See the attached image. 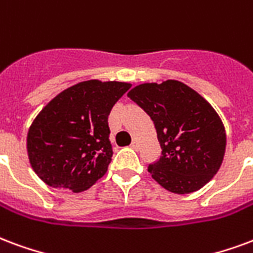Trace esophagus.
<instances>
[{"mask_svg":"<svg viewBox=\"0 0 253 253\" xmlns=\"http://www.w3.org/2000/svg\"><path fill=\"white\" fill-rule=\"evenodd\" d=\"M131 149H134V150H139V143L136 141H134L131 143Z\"/></svg>","mask_w":253,"mask_h":253,"instance_id":"obj_1","label":"esophagus"}]
</instances>
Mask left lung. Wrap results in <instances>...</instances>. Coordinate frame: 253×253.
<instances>
[{
  "label": "left lung",
  "mask_w": 253,
  "mask_h": 253,
  "mask_svg": "<svg viewBox=\"0 0 253 253\" xmlns=\"http://www.w3.org/2000/svg\"><path fill=\"white\" fill-rule=\"evenodd\" d=\"M151 118L160 142V160L149 165L151 177L166 190L193 193L218 171L226 135L214 108L177 80L139 84L127 93Z\"/></svg>",
  "instance_id": "8db88e82"
}]
</instances>
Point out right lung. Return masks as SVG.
<instances>
[{
    "label": "right lung",
    "mask_w": 253,
    "mask_h": 253,
    "mask_svg": "<svg viewBox=\"0 0 253 253\" xmlns=\"http://www.w3.org/2000/svg\"><path fill=\"white\" fill-rule=\"evenodd\" d=\"M131 84L87 80L64 89L29 127L27 149L46 185L75 193L91 188L111 162L108 115Z\"/></svg>",
    "instance_id": "right-lung-1"
}]
</instances>
